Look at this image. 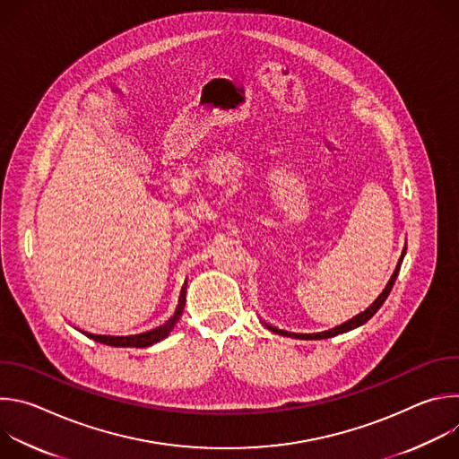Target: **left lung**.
<instances>
[{
	"instance_id": "obj_1",
	"label": "left lung",
	"mask_w": 459,
	"mask_h": 459,
	"mask_svg": "<svg viewBox=\"0 0 459 459\" xmlns=\"http://www.w3.org/2000/svg\"><path fill=\"white\" fill-rule=\"evenodd\" d=\"M403 255H405V250H403V254H402V257H400V264H402V259H403ZM400 264H398V267H396V271H394V274H392V278H390V281L386 283V287H385V290L379 294V298L367 308V310H363L361 314H358V316H354L352 319H349V321H345L343 325H338V326H334V329H331V331H325V333H316V334H298V333H287V331H280V329H276V326H273V325H267L269 329L273 331V333H276V334H281V336H290V338H298V340H325V338H334V336H338V334H343V333H349V331H352V329H356V326H359V325H363V323H367L377 310H379V307L385 303V299H386V296L390 294V290H392V285H394V281H396V276H398V273H400Z\"/></svg>"
}]
</instances>
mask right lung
<instances>
[{
    "instance_id": "1",
    "label": "right lung",
    "mask_w": 459,
    "mask_h": 459,
    "mask_svg": "<svg viewBox=\"0 0 459 459\" xmlns=\"http://www.w3.org/2000/svg\"><path fill=\"white\" fill-rule=\"evenodd\" d=\"M183 305H185V287L181 289L179 305L176 308V314L165 325L158 326V329H154V331L143 333V334H134V336H105V334H91V333H85V331H80V329L78 331L83 333L85 336H89L91 340L105 343V345H110V347H136V349H143V347H151V345L165 340L170 334V331L174 329V325L178 323L179 316L183 314Z\"/></svg>"
}]
</instances>
